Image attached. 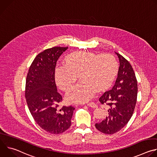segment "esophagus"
Wrapping results in <instances>:
<instances>
[{"label":"esophagus","instance_id":"34e87169","mask_svg":"<svg viewBox=\"0 0 157 157\" xmlns=\"http://www.w3.org/2000/svg\"><path fill=\"white\" fill-rule=\"evenodd\" d=\"M89 107H91L92 108H97L98 105L94 103V102H90V103H88L87 104Z\"/></svg>","mask_w":157,"mask_h":157}]
</instances>
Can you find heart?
Here are the masks:
<instances>
[{
  "instance_id": "heart-1",
  "label": "heart",
  "mask_w": 157,
  "mask_h": 157,
  "mask_svg": "<svg viewBox=\"0 0 157 157\" xmlns=\"http://www.w3.org/2000/svg\"><path fill=\"white\" fill-rule=\"evenodd\" d=\"M117 72V62L113 55L76 52L67 56L66 63L56 66L55 79L57 86L66 91L73 85L76 75L79 74L81 82L67 92L66 99L71 103H85L94 97L98 90L109 87Z\"/></svg>"
}]
</instances>
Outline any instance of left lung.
<instances>
[{
  "instance_id": "8db88e82",
  "label": "left lung",
  "mask_w": 157,
  "mask_h": 157,
  "mask_svg": "<svg viewBox=\"0 0 157 157\" xmlns=\"http://www.w3.org/2000/svg\"><path fill=\"white\" fill-rule=\"evenodd\" d=\"M118 56L120 66L115 84L99 98L107 105L105 118L95 124L96 128L105 134H113L122 129L133 115L137 98V81L130 63L121 55Z\"/></svg>"
}]
</instances>
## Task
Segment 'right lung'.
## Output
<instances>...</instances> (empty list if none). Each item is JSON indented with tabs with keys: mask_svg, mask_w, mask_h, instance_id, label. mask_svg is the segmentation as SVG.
<instances>
[{
	"mask_svg": "<svg viewBox=\"0 0 157 157\" xmlns=\"http://www.w3.org/2000/svg\"><path fill=\"white\" fill-rule=\"evenodd\" d=\"M68 48L55 47L39 53L30 66L26 79L25 96L30 113L41 128L53 134L70 128L75 109L71 105L58 109L62 96L57 91L55 70L58 58Z\"/></svg>",
	"mask_w": 157,
	"mask_h": 157,
	"instance_id": "add662e5",
	"label": "right lung"
}]
</instances>
